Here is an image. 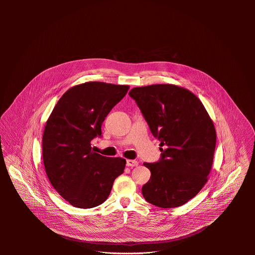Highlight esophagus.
I'll return each mask as SVG.
<instances>
[{"label": "esophagus", "mask_w": 255, "mask_h": 255, "mask_svg": "<svg viewBox=\"0 0 255 255\" xmlns=\"http://www.w3.org/2000/svg\"><path fill=\"white\" fill-rule=\"evenodd\" d=\"M137 165H138V162L135 160H127L128 167H136Z\"/></svg>", "instance_id": "34e87169"}]
</instances>
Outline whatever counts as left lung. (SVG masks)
<instances>
[{
  "instance_id": "obj_1",
  "label": "left lung",
  "mask_w": 255,
  "mask_h": 255,
  "mask_svg": "<svg viewBox=\"0 0 255 255\" xmlns=\"http://www.w3.org/2000/svg\"><path fill=\"white\" fill-rule=\"evenodd\" d=\"M128 94L163 147L159 161L143 164L151 172L143 197L161 208L183 205L207 182L216 146L213 122L193 93L176 85L135 87Z\"/></svg>"
}]
</instances>
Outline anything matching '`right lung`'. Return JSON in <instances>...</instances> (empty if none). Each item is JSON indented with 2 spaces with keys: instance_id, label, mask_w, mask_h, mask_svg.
<instances>
[{
  "instance_id": "1",
  "label": "right lung",
  "mask_w": 255,
  "mask_h": 255,
  "mask_svg": "<svg viewBox=\"0 0 255 255\" xmlns=\"http://www.w3.org/2000/svg\"><path fill=\"white\" fill-rule=\"evenodd\" d=\"M128 85L86 82L69 89L50 115L43 133L42 155L54 188L74 207L92 208L109 196L126 160L93 152L91 140L127 94Z\"/></svg>"
}]
</instances>
